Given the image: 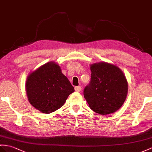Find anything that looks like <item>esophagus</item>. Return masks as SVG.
I'll use <instances>...</instances> for the list:
<instances>
[{
  "label": "esophagus",
  "instance_id": "1",
  "mask_svg": "<svg viewBox=\"0 0 152 152\" xmlns=\"http://www.w3.org/2000/svg\"><path fill=\"white\" fill-rule=\"evenodd\" d=\"M75 90L77 92L80 91H81V86H75Z\"/></svg>",
  "mask_w": 152,
  "mask_h": 152
}]
</instances>
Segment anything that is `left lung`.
Instances as JSON below:
<instances>
[{
  "label": "left lung",
  "instance_id": "1",
  "mask_svg": "<svg viewBox=\"0 0 152 152\" xmlns=\"http://www.w3.org/2000/svg\"><path fill=\"white\" fill-rule=\"evenodd\" d=\"M90 69V83L83 91L90 108L101 115L115 112L127 96L128 83L124 73L106 62L92 64Z\"/></svg>",
  "mask_w": 152,
  "mask_h": 152
}]
</instances>
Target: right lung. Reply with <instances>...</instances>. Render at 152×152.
<instances>
[{
	"instance_id": "obj_1",
	"label": "right lung",
	"mask_w": 152,
	"mask_h": 152,
	"mask_svg": "<svg viewBox=\"0 0 152 152\" xmlns=\"http://www.w3.org/2000/svg\"><path fill=\"white\" fill-rule=\"evenodd\" d=\"M26 88L30 104L44 113L60 108L75 91L60 66L54 62H48L32 72L28 77Z\"/></svg>"
}]
</instances>
